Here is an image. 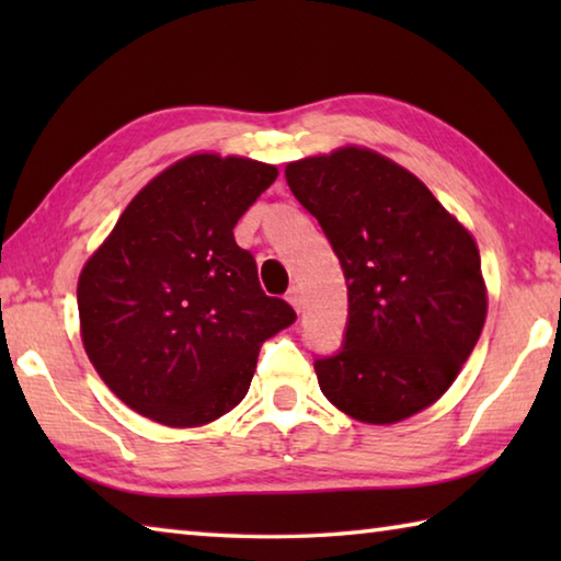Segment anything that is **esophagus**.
<instances>
[{
	"instance_id": "34e87169",
	"label": "esophagus",
	"mask_w": 561,
	"mask_h": 561,
	"mask_svg": "<svg viewBox=\"0 0 561 561\" xmlns=\"http://www.w3.org/2000/svg\"><path fill=\"white\" fill-rule=\"evenodd\" d=\"M287 301L294 307V311H301L304 309V299H301V289L299 287H289L287 291Z\"/></svg>"
}]
</instances>
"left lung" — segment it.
<instances>
[{
	"instance_id": "1",
	"label": "left lung",
	"mask_w": 561,
	"mask_h": 561,
	"mask_svg": "<svg viewBox=\"0 0 561 561\" xmlns=\"http://www.w3.org/2000/svg\"><path fill=\"white\" fill-rule=\"evenodd\" d=\"M284 178L329 237L348 287L346 344L314 364L321 393L371 425L425 411L485 327L474 237L423 180L371 148L294 160Z\"/></svg>"
}]
</instances>
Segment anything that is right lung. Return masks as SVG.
I'll return each mask as SVG.
<instances>
[{
	"label": "right lung",
	"instance_id": "add662e5",
	"mask_svg": "<svg viewBox=\"0 0 561 561\" xmlns=\"http://www.w3.org/2000/svg\"><path fill=\"white\" fill-rule=\"evenodd\" d=\"M277 175L242 156L180 158L83 264V348L130 411L170 428L217 421L250 391L264 341L297 321L232 232Z\"/></svg>",
	"mask_w": 561,
	"mask_h": 561
}]
</instances>
